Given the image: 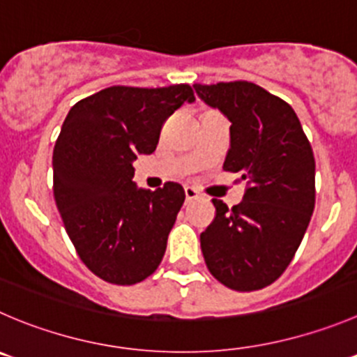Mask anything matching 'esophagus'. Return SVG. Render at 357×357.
<instances>
[{"label":"esophagus","mask_w":357,"mask_h":357,"mask_svg":"<svg viewBox=\"0 0 357 357\" xmlns=\"http://www.w3.org/2000/svg\"><path fill=\"white\" fill-rule=\"evenodd\" d=\"M184 191H185V199H188V202H191V199H196L199 196V192L196 191L195 188H191V185H185Z\"/></svg>","instance_id":"obj_1"}]
</instances>
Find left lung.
I'll use <instances>...</instances> for the list:
<instances>
[{"mask_svg": "<svg viewBox=\"0 0 357 357\" xmlns=\"http://www.w3.org/2000/svg\"><path fill=\"white\" fill-rule=\"evenodd\" d=\"M195 91L231 122L222 168L247 184L233 208L212 199L215 219L199 235L206 268L229 289H263L289 266L314 212L310 142L291 105L256 84H196Z\"/></svg>", "mask_w": 357, "mask_h": 357, "instance_id": "left-lung-1", "label": "left lung"}]
</instances>
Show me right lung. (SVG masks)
<instances>
[{
    "instance_id": "right-lung-1",
    "label": "right lung",
    "mask_w": 357,
    "mask_h": 357,
    "mask_svg": "<svg viewBox=\"0 0 357 357\" xmlns=\"http://www.w3.org/2000/svg\"><path fill=\"white\" fill-rule=\"evenodd\" d=\"M192 101L188 84L114 86L75 103L64 119L52 154L54 198L80 259L107 282H142L165 256L184 188H138L133 161L155 151L162 122Z\"/></svg>"
}]
</instances>
